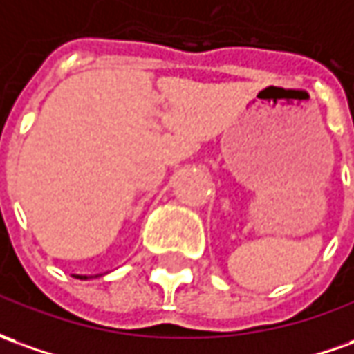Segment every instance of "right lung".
<instances>
[{
	"label": "right lung",
	"instance_id": "obj_1",
	"mask_svg": "<svg viewBox=\"0 0 354 354\" xmlns=\"http://www.w3.org/2000/svg\"><path fill=\"white\" fill-rule=\"evenodd\" d=\"M75 277L77 279H88V277H86V275H75Z\"/></svg>",
	"mask_w": 354,
	"mask_h": 354
}]
</instances>
